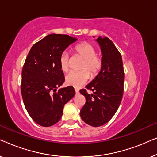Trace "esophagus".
Returning a JSON list of instances; mask_svg holds the SVG:
<instances>
[{
    "label": "esophagus",
    "mask_w": 157,
    "mask_h": 157,
    "mask_svg": "<svg viewBox=\"0 0 157 157\" xmlns=\"http://www.w3.org/2000/svg\"><path fill=\"white\" fill-rule=\"evenodd\" d=\"M75 92H76V94H78V92H79L78 89H75Z\"/></svg>",
    "instance_id": "esophagus-1"
}]
</instances>
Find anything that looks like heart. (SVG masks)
Masks as SVG:
<instances>
[{"label":"heart","instance_id":"b5f03b06","mask_svg":"<svg viewBox=\"0 0 157 157\" xmlns=\"http://www.w3.org/2000/svg\"><path fill=\"white\" fill-rule=\"evenodd\" d=\"M76 54L83 59L80 66V72H71L66 77V83L68 85L79 88L84 85L89 81L91 76H96L103 66V59L97 54L95 47L89 43H82L74 48ZM59 66L62 71L66 73L70 68L69 55L64 51L60 56Z\"/></svg>","mask_w":157,"mask_h":157}]
</instances>
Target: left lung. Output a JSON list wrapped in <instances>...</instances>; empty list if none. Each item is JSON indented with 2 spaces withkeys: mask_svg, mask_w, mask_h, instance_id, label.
I'll return each mask as SVG.
<instances>
[{
  "mask_svg": "<svg viewBox=\"0 0 157 157\" xmlns=\"http://www.w3.org/2000/svg\"><path fill=\"white\" fill-rule=\"evenodd\" d=\"M102 51L103 66L95 78L80 93L86 98V104L80 111L85 123L98 127L110 121L119 109L124 94V71L121 53L109 38L96 39Z\"/></svg>",
  "mask_w": 157,
  "mask_h": 157,
  "instance_id": "1",
  "label": "left lung"
}]
</instances>
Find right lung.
<instances>
[{
	"instance_id": "1",
	"label": "right lung",
	"mask_w": 157,
	"mask_h": 157,
	"mask_svg": "<svg viewBox=\"0 0 157 157\" xmlns=\"http://www.w3.org/2000/svg\"><path fill=\"white\" fill-rule=\"evenodd\" d=\"M76 40L68 35L50 34L36 43L27 56L22 69L21 94L30 117L40 126L56 124L64 105L75 95L71 86L59 89L65 81L59 58Z\"/></svg>"
}]
</instances>
